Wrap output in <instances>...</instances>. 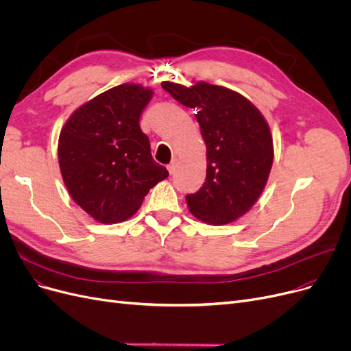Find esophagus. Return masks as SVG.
I'll use <instances>...</instances> for the list:
<instances>
[{
    "mask_svg": "<svg viewBox=\"0 0 351 351\" xmlns=\"http://www.w3.org/2000/svg\"><path fill=\"white\" fill-rule=\"evenodd\" d=\"M176 169H178V160L173 159L171 163L167 165V171H169V173H175Z\"/></svg>",
    "mask_w": 351,
    "mask_h": 351,
    "instance_id": "34e87169",
    "label": "esophagus"
}]
</instances>
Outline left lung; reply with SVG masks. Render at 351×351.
Wrapping results in <instances>:
<instances>
[{
	"mask_svg": "<svg viewBox=\"0 0 351 351\" xmlns=\"http://www.w3.org/2000/svg\"><path fill=\"white\" fill-rule=\"evenodd\" d=\"M162 88L197 111L206 146L205 182L186 197L191 214L210 226L234 223L262 195L274 165V138L266 119L252 101L226 86L166 81Z\"/></svg>",
	"mask_w": 351,
	"mask_h": 351,
	"instance_id": "8db88e82",
	"label": "left lung"
}]
</instances>
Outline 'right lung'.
<instances>
[{
    "label": "right lung",
    "instance_id": "obj_1",
    "mask_svg": "<svg viewBox=\"0 0 351 351\" xmlns=\"http://www.w3.org/2000/svg\"><path fill=\"white\" fill-rule=\"evenodd\" d=\"M153 89L121 84L77 107L59 134L60 173L75 204L101 224L133 217L169 176L152 158L140 115Z\"/></svg>",
    "mask_w": 351,
    "mask_h": 351
}]
</instances>
